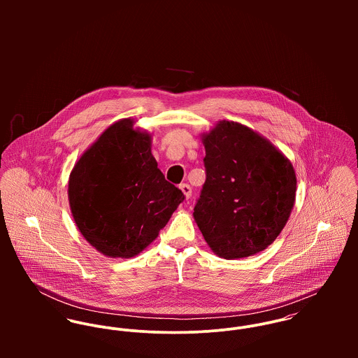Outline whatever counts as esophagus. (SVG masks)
<instances>
[{"mask_svg": "<svg viewBox=\"0 0 358 358\" xmlns=\"http://www.w3.org/2000/svg\"><path fill=\"white\" fill-rule=\"evenodd\" d=\"M179 189L183 192V194H185L186 200H189V199H190V196H192V187H190L187 183H182V185L179 186Z\"/></svg>", "mask_w": 358, "mask_h": 358, "instance_id": "esophagus-1", "label": "esophagus"}]
</instances>
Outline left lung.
Here are the masks:
<instances>
[{
	"instance_id": "left-lung-1",
	"label": "left lung",
	"mask_w": 358,
	"mask_h": 358,
	"mask_svg": "<svg viewBox=\"0 0 358 358\" xmlns=\"http://www.w3.org/2000/svg\"><path fill=\"white\" fill-rule=\"evenodd\" d=\"M201 141L206 179L194 220L215 255H255L273 244L289 219L295 169L270 141L240 122L222 120Z\"/></svg>"
}]
</instances>
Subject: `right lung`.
Segmentation results:
<instances>
[{"label": "right lung", "mask_w": 358, "mask_h": 358, "mask_svg": "<svg viewBox=\"0 0 358 358\" xmlns=\"http://www.w3.org/2000/svg\"><path fill=\"white\" fill-rule=\"evenodd\" d=\"M152 139L135 128V120H118L70 172L67 194L76 226L104 256L139 255L185 200L157 168Z\"/></svg>", "instance_id": "right-lung-1"}]
</instances>
